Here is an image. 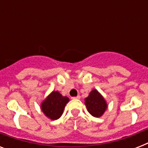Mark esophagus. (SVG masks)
Listing matches in <instances>:
<instances>
[{
	"instance_id": "34e87169",
	"label": "esophagus",
	"mask_w": 148,
	"mask_h": 148,
	"mask_svg": "<svg viewBox=\"0 0 148 148\" xmlns=\"http://www.w3.org/2000/svg\"><path fill=\"white\" fill-rule=\"evenodd\" d=\"M72 98H73V99H77V100H79V99L81 98V97H80L79 95H77V97H72Z\"/></svg>"
}]
</instances>
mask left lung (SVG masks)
<instances>
[{"label":"left lung","instance_id":"8db88e82","mask_svg":"<svg viewBox=\"0 0 148 148\" xmlns=\"http://www.w3.org/2000/svg\"><path fill=\"white\" fill-rule=\"evenodd\" d=\"M87 110L93 117H100L104 114L108 108V103L97 89H93L88 97L84 99Z\"/></svg>","mask_w":148,"mask_h":148}]
</instances>
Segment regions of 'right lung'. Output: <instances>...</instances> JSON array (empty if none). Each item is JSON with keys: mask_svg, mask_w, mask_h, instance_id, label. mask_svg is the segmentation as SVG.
<instances>
[{"mask_svg": "<svg viewBox=\"0 0 148 148\" xmlns=\"http://www.w3.org/2000/svg\"><path fill=\"white\" fill-rule=\"evenodd\" d=\"M69 101L68 97L63 96L59 91L53 90L40 103V109L49 119L58 120L63 114L65 106Z\"/></svg>", "mask_w": 148, "mask_h": 148, "instance_id": "add662e5", "label": "right lung"}]
</instances>
